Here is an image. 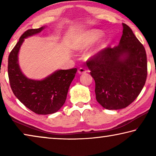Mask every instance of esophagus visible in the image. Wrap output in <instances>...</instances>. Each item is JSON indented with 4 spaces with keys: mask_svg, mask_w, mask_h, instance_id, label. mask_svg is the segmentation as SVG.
<instances>
[{
    "mask_svg": "<svg viewBox=\"0 0 156 156\" xmlns=\"http://www.w3.org/2000/svg\"><path fill=\"white\" fill-rule=\"evenodd\" d=\"M78 72L79 74H83V73L87 72V69H86L83 68V67H80L78 69Z\"/></svg>",
    "mask_w": 156,
    "mask_h": 156,
    "instance_id": "esophagus-1",
    "label": "esophagus"
}]
</instances>
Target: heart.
<instances>
[{"instance_id": "1", "label": "heart", "mask_w": 156, "mask_h": 156, "mask_svg": "<svg viewBox=\"0 0 156 156\" xmlns=\"http://www.w3.org/2000/svg\"><path fill=\"white\" fill-rule=\"evenodd\" d=\"M102 36L101 31L98 30H91L89 32L86 33L84 36H83L81 38L76 41L75 47L78 49H84L90 46L91 44L94 43L96 42ZM98 49H95L94 51H91L89 54V56H91L92 55L96 54Z\"/></svg>"}]
</instances>
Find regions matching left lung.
I'll use <instances>...</instances> for the list:
<instances>
[{
  "instance_id": "left-lung-1",
  "label": "left lung",
  "mask_w": 156,
  "mask_h": 156,
  "mask_svg": "<svg viewBox=\"0 0 156 156\" xmlns=\"http://www.w3.org/2000/svg\"><path fill=\"white\" fill-rule=\"evenodd\" d=\"M122 26L118 45L107 47L87 61L96 83V100L107 109H120L131 104L147 76L144 47L128 25Z\"/></svg>"
}]
</instances>
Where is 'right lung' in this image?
<instances>
[{
  "mask_svg": "<svg viewBox=\"0 0 156 156\" xmlns=\"http://www.w3.org/2000/svg\"><path fill=\"white\" fill-rule=\"evenodd\" d=\"M43 29H30L23 33L9 55L7 71L15 96L36 114L47 115L58 112L65 104L77 69L56 71L42 80H31L23 75L18 62L20 47L24 38L41 32Z\"/></svg>",
  "mask_w": 156,
  "mask_h": 156,
  "instance_id": "obj_1",
  "label": "right lung"
}]
</instances>
